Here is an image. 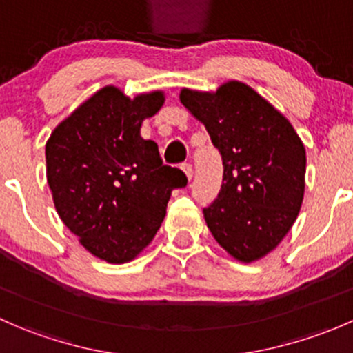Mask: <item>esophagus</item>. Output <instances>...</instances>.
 I'll use <instances>...</instances> for the list:
<instances>
[{
  "label": "esophagus",
  "mask_w": 353,
  "mask_h": 353,
  "mask_svg": "<svg viewBox=\"0 0 353 353\" xmlns=\"http://www.w3.org/2000/svg\"><path fill=\"white\" fill-rule=\"evenodd\" d=\"M181 169L184 170V174H186L188 176V179H193V165H191V163H183V165H181Z\"/></svg>",
  "instance_id": "esophagus-1"
}]
</instances>
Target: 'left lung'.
<instances>
[{
    "instance_id": "obj_1",
    "label": "left lung",
    "mask_w": 353,
    "mask_h": 353,
    "mask_svg": "<svg viewBox=\"0 0 353 353\" xmlns=\"http://www.w3.org/2000/svg\"><path fill=\"white\" fill-rule=\"evenodd\" d=\"M179 99L222 155V188L203 208L206 225L237 261H256L280 244L297 219L304 145L287 117L241 81H227L213 94L183 88Z\"/></svg>"
}]
</instances>
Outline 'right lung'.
I'll list each match as a JSON object with an SVG mask.
<instances>
[{
	"mask_svg": "<svg viewBox=\"0 0 353 353\" xmlns=\"http://www.w3.org/2000/svg\"><path fill=\"white\" fill-rule=\"evenodd\" d=\"M162 92L126 97L104 87L58 124L46 143L48 183L63 223L108 263L137 258L160 229L167 201L186 174L163 165L143 119L159 112Z\"/></svg>",
	"mask_w": 353,
	"mask_h": 353,
	"instance_id": "obj_1",
	"label": "right lung"
}]
</instances>
